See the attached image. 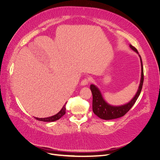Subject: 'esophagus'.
<instances>
[{
  "label": "esophagus",
  "mask_w": 160,
  "mask_h": 160,
  "mask_svg": "<svg viewBox=\"0 0 160 160\" xmlns=\"http://www.w3.org/2000/svg\"><path fill=\"white\" fill-rule=\"evenodd\" d=\"M89 79L88 78H84L83 80H82V82L80 83V85H82V86H84V85H88L89 83Z\"/></svg>",
  "instance_id": "esophagus-1"
}]
</instances>
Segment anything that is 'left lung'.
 <instances>
[{"label": "left lung", "instance_id": "1", "mask_svg": "<svg viewBox=\"0 0 160 160\" xmlns=\"http://www.w3.org/2000/svg\"><path fill=\"white\" fill-rule=\"evenodd\" d=\"M129 47L134 52L138 54L137 50L133 47L132 45H129ZM141 62V78L140 82L138 86V89L135 96L130 100L128 103L120 105V106H113L108 104L103 98L101 91L97 86L94 84L90 85V89L92 94V110L95 115L98 118L104 120H110L119 118L124 115L132 108L137 99H138L143 85V64L140 55L138 54Z\"/></svg>", "mask_w": 160, "mask_h": 160}]
</instances>
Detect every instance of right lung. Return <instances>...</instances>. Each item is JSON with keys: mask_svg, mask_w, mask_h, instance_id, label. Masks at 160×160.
<instances>
[{"mask_svg": "<svg viewBox=\"0 0 160 160\" xmlns=\"http://www.w3.org/2000/svg\"><path fill=\"white\" fill-rule=\"evenodd\" d=\"M66 104L63 106L62 109L59 111V112H58L57 114L51 116V117L48 118H35L36 119L40 121H43V122H53L55 121L58 119H59L61 117L65 114L66 113Z\"/></svg>", "mask_w": 160, "mask_h": 160, "instance_id": "1", "label": "right lung"}]
</instances>
